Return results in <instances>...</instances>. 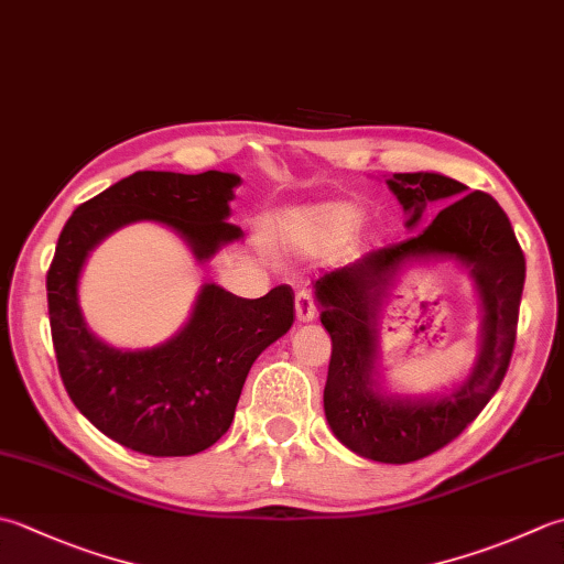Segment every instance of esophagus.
<instances>
[{
	"label": "esophagus",
	"mask_w": 564,
	"mask_h": 564,
	"mask_svg": "<svg viewBox=\"0 0 564 564\" xmlns=\"http://www.w3.org/2000/svg\"><path fill=\"white\" fill-rule=\"evenodd\" d=\"M295 315L301 323H311V319L317 317V305L311 291H297L295 295Z\"/></svg>",
	"instance_id": "esophagus-1"
}]
</instances>
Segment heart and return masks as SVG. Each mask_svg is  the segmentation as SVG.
I'll list each match as a JSON object with an SVG mask.
<instances>
[{"mask_svg":"<svg viewBox=\"0 0 564 564\" xmlns=\"http://www.w3.org/2000/svg\"><path fill=\"white\" fill-rule=\"evenodd\" d=\"M364 213L355 203H319L285 219V237L303 251H327L355 235Z\"/></svg>","mask_w":564,"mask_h":564,"instance_id":"heart-1","label":"heart"}]
</instances>
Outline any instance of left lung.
<instances>
[{
  "instance_id": "8db88e82",
  "label": "left lung",
  "mask_w": 564,
  "mask_h": 564,
  "mask_svg": "<svg viewBox=\"0 0 564 564\" xmlns=\"http://www.w3.org/2000/svg\"><path fill=\"white\" fill-rule=\"evenodd\" d=\"M389 187L411 215L408 227L421 223L430 203L445 207L415 237L325 273L315 295L319 323L333 337L325 383L329 427L361 457L408 465L452 443L499 391L513 357L525 257L489 193H467V185L440 173H393ZM423 256H455L473 269L485 303V347L470 377L443 400H383L370 389L372 315L400 267Z\"/></svg>"
}]
</instances>
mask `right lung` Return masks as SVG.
<instances>
[{
  "mask_svg": "<svg viewBox=\"0 0 564 564\" xmlns=\"http://www.w3.org/2000/svg\"><path fill=\"white\" fill-rule=\"evenodd\" d=\"M237 185L235 173L139 171L77 207L58 237L46 291L63 386L99 433L141 455H197L227 433L251 364L293 325V289L275 285L247 301L209 283L171 341L121 351L87 333L77 307L80 269L95 245L139 219L173 227L197 259H209L241 237L225 223Z\"/></svg>",
  "mask_w": 564,
  "mask_h": 564,
  "instance_id": "right-lung-1",
  "label": "right lung"
}]
</instances>
